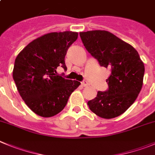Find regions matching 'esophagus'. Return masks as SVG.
Returning a JSON list of instances; mask_svg holds the SVG:
<instances>
[{"label": "esophagus", "mask_w": 155, "mask_h": 155, "mask_svg": "<svg viewBox=\"0 0 155 155\" xmlns=\"http://www.w3.org/2000/svg\"><path fill=\"white\" fill-rule=\"evenodd\" d=\"M81 85L83 87H87V86H88V83L86 81H84L81 82Z\"/></svg>", "instance_id": "1"}]
</instances>
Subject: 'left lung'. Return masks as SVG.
Returning <instances> with one entry per match:
<instances>
[{
	"instance_id": "1",
	"label": "left lung",
	"mask_w": 155,
	"mask_h": 155,
	"mask_svg": "<svg viewBox=\"0 0 155 155\" xmlns=\"http://www.w3.org/2000/svg\"><path fill=\"white\" fill-rule=\"evenodd\" d=\"M84 46L98 61L110 68L108 90L98 91L87 102L92 112L102 118L120 115L135 101L143 85L144 65L137 51L129 44L107 31L80 32Z\"/></svg>"
}]
</instances>
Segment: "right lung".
<instances>
[{
  "label": "right lung",
  "instance_id": "obj_1",
  "mask_svg": "<svg viewBox=\"0 0 155 155\" xmlns=\"http://www.w3.org/2000/svg\"><path fill=\"white\" fill-rule=\"evenodd\" d=\"M73 31L51 32L28 44L18 54L13 78L21 97L33 112L44 117L60 113L81 83L58 75L59 66L66 70L68 48L78 39Z\"/></svg>",
  "mask_w": 155,
  "mask_h": 155
}]
</instances>
